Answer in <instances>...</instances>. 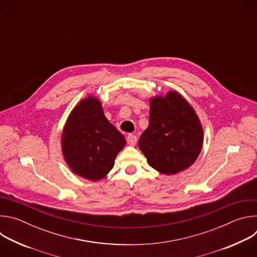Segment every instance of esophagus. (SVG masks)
<instances>
[{
    "mask_svg": "<svg viewBox=\"0 0 257 257\" xmlns=\"http://www.w3.org/2000/svg\"><path fill=\"white\" fill-rule=\"evenodd\" d=\"M127 142L130 145H135L136 142H137V137L135 135H133V134H129L127 136Z\"/></svg>",
    "mask_w": 257,
    "mask_h": 257,
    "instance_id": "1",
    "label": "esophagus"
}]
</instances>
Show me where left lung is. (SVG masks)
Masks as SVG:
<instances>
[{"mask_svg":"<svg viewBox=\"0 0 257 257\" xmlns=\"http://www.w3.org/2000/svg\"><path fill=\"white\" fill-rule=\"evenodd\" d=\"M150 124L138 146L155 170L175 175L189 168L199 156L203 130L193 107L177 91L150 101Z\"/></svg>","mask_w":257,"mask_h":257,"instance_id":"obj_1","label":"left lung"}]
</instances>
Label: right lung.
<instances>
[{"instance_id": "right-lung-1", "label": "right lung", "mask_w": 257, "mask_h": 257, "mask_svg": "<svg viewBox=\"0 0 257 257\" xmlns=\"http://www.w3.org/2000/svg\"><path fill=\"white\" fill-rule=\"evenodd\" d=\"M61 143L70 170L82 178L98 181L113 169L126 140L104 117L100 101L88 96L69 115Z\"/></svg>"}]
</instances>
